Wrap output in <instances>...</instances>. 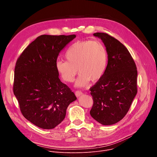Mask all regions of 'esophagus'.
<instances>
[{"instance_id": "obj_1", "label": "esophagus", "mask_w": 157, "mask_h": 157, "mask_svg": "<svg viewBox=\"0 0 157 157\" xmlns=\"http://www.w3.org/2000/svg\"><path fill=\"white\" fill-rule=\"evenodd\" d=\"M82 94V93L81 91H76L75 92V95L76 96V97H79Z\"/></svg>"}]
</instances>
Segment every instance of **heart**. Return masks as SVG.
<instances>
[{"label": "heart", "mask_w": 157, "mask_h": 157, "mask_svg": "<svg viewBox=\"0 0 157 157\" xmlns=\"http://www.w3.org/2000/svg\"><path fill=\"white\" fill-rule=\"evenodd\" d=\"M65 58L66 61H56V70L67 82L74 81L78 70L80 75L76 82L78 87H84L90 81H98L105 73L108 60L107 50L98 40L74 43L66 52Z\"/></svg>", "instance_id": "b5f03b06"}]
</instances>
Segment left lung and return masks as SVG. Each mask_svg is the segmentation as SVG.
Instances as JSON below:
<instances>
[{"label":"left lung","mask_w":157,"mask_h":157,"mask_svg":"<svg viewBox=\"0 0 157 157\" xmlns=\"http://www.w3.org/2000/svg\"><path fill=\"white\" fill-rule=\"evenodd\" d=\"M106 48L108 63L102 77L90 88L91 117L104 125L114 124L127 114L137 93V70L130 53L119 40L95 33Z\"/></svg>","instance_id":"1"}]
</instances>
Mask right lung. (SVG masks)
<instances>
[{"mask_svg":"<svg viewBox=\"0 0 157 157\" xmlns=\"http://www.w3.org/2000/svg\"><path fill=\"white\" fill-rule=\"evenodd\" d=\"M76 37L43 35L18 58L13 91L24 117L36 126L52 129L64 119L66 109L76 97L63 83L56 70L59 52Z\"/></svg>","mask_w":157,"mask_h":157,"instance_id":"right-lung-1","label":"right lung"}]
</instances>
